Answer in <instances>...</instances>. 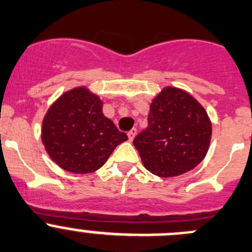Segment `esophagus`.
I'll list each match as a JSON object with an SVG mask.
<instances>
[{
	"instance_id": "esophagus-1",
	"label": "esophagus",
	"mask_w": 252,
	"mask_h": 252,
	"mask_svg": "<svg viewBox=\"0 0 252 252\" xmlns=\"http://www.w3.org/2000/svg\"><path fill=\"white\" fill-rule=\"evenodd\" d=\"M135 135H137V129H135V128H133L131 130L128 131V138H129V140H130V142L134 139V138H135Z\"/></svg>"
}]
</instances>
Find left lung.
I'll list each match as a JSON object with an SVG mask.
<instances>
[{
  "instance_id": "8db88e82",
  "label": "left lung",
  "mask_w": 252,
  "mask_h": 252,
  "mask_svg": "<svg viewBox=\"0 0 252 252\" xmlns=\"http://www.w3.org/2000/svg\"><path fill=\"white\" fill-rule=\"evenodd\" d=\"M211 122L188 92L165 87L150 104L147 129L133 140L143 164L160 178L191 170L205 158Z\"/></svg>"
}]
</instances>
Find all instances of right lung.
<instances>
[{
    "label": "right lung",
    "mask_w": 252,
    "mask_h": 252,
    "mask_svg": "<svg viewBox=\"0 0 252 252\" xmlns=\"http://www.w3.org/2000/svg\"><path fill=\"white\" fill-rule=\"evenodd\" d=\"M102 108L99 97L86 87L65 92L49 107L42 122V143L58 166L74 174L93 173L128 139Z\"/></svg>",
    "instance_id": "obj_1"
}]
</instances>
